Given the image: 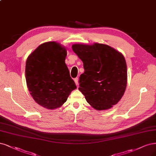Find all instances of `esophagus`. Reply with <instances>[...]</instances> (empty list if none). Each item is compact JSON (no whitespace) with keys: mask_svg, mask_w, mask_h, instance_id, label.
Masks as SVG:
<instances>
[{"mask_svg":"<svg viewBox=\"0 0 156 156\" xmlns=\"http://www.w3.org/2000/svg\"><path fill=\"white\" fill-rule=\"evenodd\" d=\"M74 81H75V83H76V84L77 86H78V84H79V81H78V78H77V77L74 79Z\"/></svg>","mask_w":156,"mask_h":156,"instance_id":"34e87169","label":"esophagus"}]
</instances>
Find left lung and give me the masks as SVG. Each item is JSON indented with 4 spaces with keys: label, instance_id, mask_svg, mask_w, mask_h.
Masks as SVG:
<instances>
[{
    "label": "left lung",
    "instance_id": "left-lung-1",
    "mask_svg": "<svg viewBox=\"0 0 156 156\" xmlns=\"http://www.w3.org/2000/svg\"><path fill=\"white\" fill-rule=\"evenodd\" d=\"M72 50L83 62L79 90L88 103L98 110H108L124 95L127 67L121 53L108 45L75 44Z\"/></svg>",
    "mask_w": 156,
    "mask_h": 156
}]
</instances>
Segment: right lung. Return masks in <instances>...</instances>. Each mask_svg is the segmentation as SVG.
<instances>
[{"mask_svg":"<svg viewBox=\"0 0 156 156\" xmlns=\"http://www.w3.org/2000/svg\"><path fill=\"white\" fill-rule=\"evenodd\" d=\"M66 49L56 42L41 44L26 62V80L30 94L37 104L53 110L66 101L77 88L65 63Z\"/></svg>","mask_w":156,"mask_h":156,"instance_id":"add662e5","label":"right lung"}]
</instances>
